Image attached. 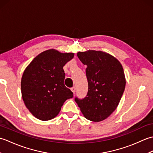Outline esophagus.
Listing matches in <instances>:
<instances>
[{
    "instance_id": "34e87169",
    "label": "esophagus",
    "mask_w": 153,
    "mask_h": 153,
    "mask_svg": "<svg viewBox=\"0 0 153 153\" xmlns=\"http://www.w3.org/2000/svg\"><path fill=\"white\" fill-rule=\"evenodd\" d=\"M71 91L73 92L74 94H75V93H76V87H71Z\"/></svg>"
}]
</instances>
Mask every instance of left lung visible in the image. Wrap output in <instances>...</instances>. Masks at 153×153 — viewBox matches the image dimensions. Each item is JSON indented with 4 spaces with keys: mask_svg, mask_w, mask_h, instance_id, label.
I'll list each match as a JSON object with an SVG mask.
<instances>
[{
    "mask_svg": "<svg viewBox=\"0 0 153 153\" xmlns=\"http://www.w3.org/2000/svg\"><path fill=\"white\" fill-rule=\"evenodd\" d=\"M77 55L87 66L88 92L84 99L76 97L75 100L85 118L102 121L116 109L124 91L123 67L117 58L105 52L89 50Z\"/></svg>",
    "mask_w": 153,
    "mask_h": 153,
    "instance_id": "left-lung-1",
    "label": "left lung"
}]
</instances>
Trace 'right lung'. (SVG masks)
Here are the masks:
<instances>
[{
    "label": "right lung",
    "mask_w": 153,
    "mask_h": 153,
    "mask_svg": "<svg viewBox=\"0 0 153 153\" xmlns=\"http://www.w3.org/2000/svg\"><path fill=\"white\" fill-rule=\"evenodd\" d=\"M71 53L55 49L43 51L25 68L21 80L22 99L35 118L47 121L55 118L73 93L65 86L63 67L74 58Z\"/></svg>",
    "instance_id": "add662e5"
}]
</instances>
